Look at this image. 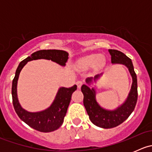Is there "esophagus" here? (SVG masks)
Listing matches in <instances>:
<instances>
[{"instance_id":"1","label":"esophagus","mask_w":152,"mask_h":152,"mask_svg":"<svg viewBox=\"0 0 152 152\" xmlns=\"http://www.w3.org/2000/svg\"><path fill=\"white\" fill-rule=\"evenodd\" d=\"M76 85H77L78 88L80 89L81 87H82V82H81V81H78V82H76Z\"/></svg>"}]
</instances>
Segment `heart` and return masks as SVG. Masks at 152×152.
Masks as SVG:
<instances>
[{
    "label": "heart",
    "instance_id": "b5f03b06",
    "mask_svg": "<svg viewBox=\"0 0 152 152\" xmlns=\"http://www.w3.org/2000/svg\"><path fill=\"white\" fill-rule=\"evenodd\" d=\"M105 58L98 53H91L82 56L76 63V67L79 70H85L92 67L101 68L104 65Z\"/></svg>",
    "mask_w": 152,
    "mask_h": 152
}]
</instances>
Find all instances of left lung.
Wrapping results in <instances>:
<instances>
[{
  "mask_svg": "<svg viewBox=\"0 0 152 152\" xmlns=\"http://www.w3.org/2000/svg\"><path fill=\"white\" fill-rule=\"evenodd\" d=\"M113 65H123L128 68L132 76L131 89L123 103L114 110H107L99 104L96 99V89L93 85L102 76V73L94 77H87L85 85L81 87L84 95L83 103L89 118L94 125L104 129H110L120 125L132 114L137 100V76L134 70L132 62L124 53L117 50H109Z\"/></svg>",
  "mask_w": 152,
  "mask_h": 152,
  "instance_id": "1",
  "label": "left lung"
}]
</instances>
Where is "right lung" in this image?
Wrapping results in <instances>:
<instances>
[{
    "instance_id": "obj_1",
    "label": "right lung",
    "mask_w": 152,
    "mask_h": 152,
    "mask_svg": "<svg viewBox=\"0 0 152 152\" xmlns=\"http://www.w3.org/2000/svg\"><path fill=\"white\" fill-rule=\"evenodd\" d=\"M42 59L51 60L52 62L64 67L68 59V53L65 50L55 49L40 50L34 52L30 56L23 60L18 65L15 72V78L12 81V102L15 112L23 121L37 131L50 132L56 130L62 126L64 118L66 115L67 107L70 102L71 96L77 89V86L74 85L69 88L59 87L51 104L42 111L28 112L23 108L18 100L17 90L20 73L28 62Z\"/></svg>"
}]
</instances>
